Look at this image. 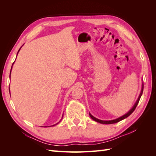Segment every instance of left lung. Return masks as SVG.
Returning a JSON list of instances; mask_svg holds the SVG:
<instances>
[{"label": "left lung", "mask_w": 156, "mask_h": 156, "mask_svg": "<svg viewBox=\"0 0 156 156\" xmlns=\"http://www.w3.org/2000/svg\"><path fill=\"white\" fill-rule=\"evenodd\" d=\"M143 88H144V87H143V84H142V89H141L140 94V95H139V98H138V99H137V100H136V103H135V105H133V107L131 108L130 111H129L128 112H127L126 115H123L122 116H121V117L119 118V119H116L112 120H100V119H96V118H95L94 116H93L90 114V113H89V115H90V116L91 119H92V120H94V121H96V122H99V123L103 124H115V123H117V122H120V121H121V120H124V119H126L127 117H128V116L131 114V113L135 111V108L136 107V106H137L138 103H139V100H140V98L141 96H142V94H143Z\"/></svg>", "instance_id": "obj_1"}]
</instances>
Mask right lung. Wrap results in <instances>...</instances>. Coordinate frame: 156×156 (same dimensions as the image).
<instances>
[{"mask_svg": "<svg viewBox=\"0 0 156 156\" xmlns=\"http://www.w3.org/2000/svg\"><path fill=\"white\" fill-rule=\"evenodd\" d=\"M21 48H22V46H21ZM21 48L20 49H19V51H18V52H17V54H18V53H19V51H20V49H21ZM11 70H12V69H11ZM10 73H11V71H10ZM9 90H10V88H9ZM58 123H57V124H55V125H53V126H55V125H56V124H58ZM45 127H49V126H45Z\"/></svg>", "mask_w": 156, "mask_h": 156, "instance_id": "1", "label": "right lung"}]
</instances>
